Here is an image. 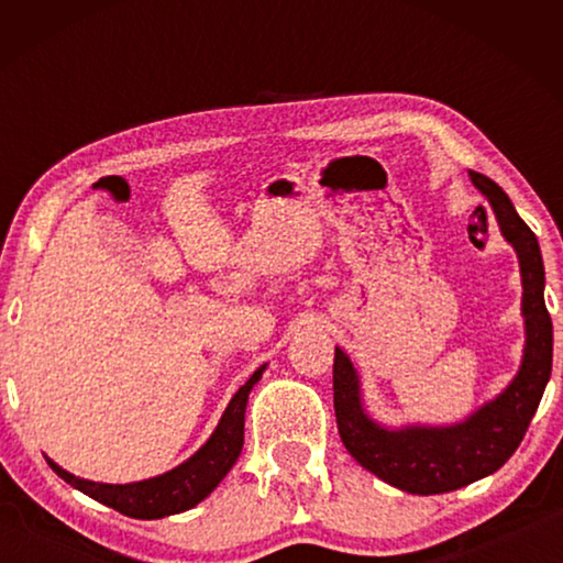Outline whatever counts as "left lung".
Returning a JSON list of instances; mask_svg holds the SVG:
<instances>
[{"label":"left lung","mask_w":563,"mask_h":563,"mask_svg":"<svg viewBox=\"0 0 563 563\" xmlns=\"http://www.w3.org/2000/svg\"><path fill=\"white\" fill-rule=\"evenodd\" d=\"M470 178L489 198L501 233L517 247L521 265L527 347L514 383L462 424L385 430L362 409L357 373L340 347H335L332 365L338 432L345 450L383 482L424 497L454 492L494 474L517 452L547 389L554 355V328L544 302V263L537 235L492 178L476 170H470Z\"/></svg>","instance_id":"obj_1"}]
</instances>
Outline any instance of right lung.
Returning a JSON list of instances; mask_svg holds the SVG:
<instances>
[{
    "mask_svg": "<svg viewBox=\"0 0 563 563\" xmlns=\"http://www.w3.org/2000/svg\"><path fill=\"white\" fill-rule=\"evenodd\" d=\"M265 365H261L251 379L233 395L231 405L218 422L216 432L211 434L201 450H198L188 462H184L176 470H170L154 479L133 482V484H99L89 479H79L69 472H64L59 464L49 462L52 470L62 476L66 484L74 489L87 494V497L97 499L107 507L117 509L133 519H161L170 517V514L186 511L196 507L211 494L218 482L231 472L238 454L243 450V422H245V402L251 395L253 385L258 383Z\"/></svg>",
    "mask_w": 563,
    "mask_h": 563,
    "instance_id": "1",
    "label": "right lung"
}]
</instances>
